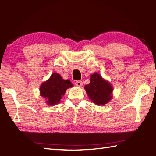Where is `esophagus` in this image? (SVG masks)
Wrapping results in <instances>:
<instances>
[{
    "mask_svg": "<svg viewBox=\"0 0 156 156\" xmlns=\"http://www.w3.org/2000/svg\"><path fill=\"white\" fill-rule=\"evenodd\" d=\"M75 84H76V86H78V87H82L83 86V81H81V80H77V81H76V83H75Z\"/></svg>",
    "mask_w": 156,
    "mask_h": 156,
    "instance_id": "obj_1",
    "label": "esophagus"
}]
</instances>
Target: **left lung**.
Instances as JSON below:
<instances>
[{
	"label": "left lung",
	"mask_w": 156,
	"mask_h": 156,
	"mask_svg": "<svg viewBox=\"0 0 156 156\" xmlns=\"http://www.w3.org/2000/svg\"><path fill=\"white\" fill-rule=\"evenodd\" d=\"M87 94L92 102L98 105H104L112 99V86L102 79L98 73L91 76V82L84 86Z\"/></svg>",
	"instance_id": "left-lung-1"
}]
</instances>
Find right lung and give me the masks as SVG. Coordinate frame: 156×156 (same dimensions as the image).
Instances as JSON below:
<instances>
[{
	"mask_svg": "<svg viewBox=\"0 0 156 156\" xmlns=\"http://www.w3.org/2000/svg\"><path fill=\"white\" fill-rule=\"evenodd\" d=\"M72 86L69 80H63L58 73H54L48 80L41 84V96L45 98L48 105H56L59 103L66 90Z\"/></svg>",
	"mask_w": 156,
	"mask_h": 156,
	"instance_id": "right-lung-1",
	"label": "right lung"
}]
</instances>
